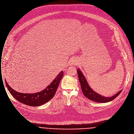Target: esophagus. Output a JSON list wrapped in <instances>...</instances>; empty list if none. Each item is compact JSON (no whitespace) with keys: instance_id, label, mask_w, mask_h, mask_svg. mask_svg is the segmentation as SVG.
<instances>
[{"instance_id":"1","label":"esophagus","mask_w":134,"mask_h":134,"mask_svg":"<svg viewBox=\"0 0 134 134\" xmlns=\"http://www.w3.org/2000/svg\"><path fill=\"white\" fill-rule=\"evenodd\" d=\"M70 64H71V65H76V64H77V62L76 60H73L71 61Z\"/></svg>"}]
</instances>
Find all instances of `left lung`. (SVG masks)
Instances as JSON below:
<instances>
[{
  "label": "left lung",
  "instance_id": "1",
  "mask_svg": "<svg viewBox=\"0 0 134 134\" xmlns=\"http://www.w3.org/2000/svg\"><path fill=\"white\" fill-rule=\"evenodd\" d=\"M77 72L79 79L81 84L82 91L84 96L90 100H92L93 101L97 102H100V103H105V102H110L113 100V99H114L115 98H116L122 91V90H121L116 94H115V95L111 97H105L102 96L101 94L94 92L90 88L85 77H84V75L81 71L80 69H77Z\"/></svg>",
  "mask_w": 134,
  "mask_h": 134
}]
</instances>
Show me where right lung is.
<instances>
[{"label": "right lung", "instance_id": "add662e5", "mask_svg": "<svg viewBox=\"0 0 134 134\" xmlns=\"http://www.w3.org/2000/svg\"><path fill=\"white\" fill-rule=\"evenodd\" d=\"M63 75V72L61 71L44 90L35 93H20L12 89L6 81L5 84L11 95L18 101L29 106L38 107L45 104L54 97Z\"/></svg>", "mask_w": 134, "mask_h": 134}]
</instances>
